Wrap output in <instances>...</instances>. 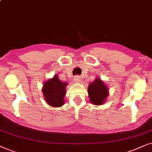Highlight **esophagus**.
<instances>
[{"instance_id":"esophagus-1","label":"esophagus","mask_w":152,"mask_h":152,"mask_svg":"<svg viewBox=\"0 0 152 152\" xmlns=\"http://www.w3.org/2000/svg\"><path fill=\"white\" fill-rule=\"evenodd\" d=\"M74 83H80L81 82V78H80V76H76L74 78Z\"/></svg>"}]
</instances>
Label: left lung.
Instances as JSON below:
<instances>
[{
    "label": "left lung",
    "instance_id": "1",
    "mask_svg": "<svg viewBox=\"0 0 152 152\" xmlns=\"http://www.w3.org/2000/svg\"><path fill=\"white\" fill-rule=\"evenodd\" d=\"M90 102L94 105H102L108 96V88L99 78L90 83L88 89Z\"/></svg>",
    "mask_w": 152,
    "mask_h": 152
}]
</instances>
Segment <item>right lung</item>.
Returning <instances> with one entry per match:
<instances>
[{"instance_id":"right-lung-1","label":"right lung","mask_w":152,"mask_h":152,"mask_svg":"<svg viewBox=\"0 0 152 152\" xmlns=\"http://www.w3.org/2000/svg\"><path fill=\"white\" fill-rule=\"evenodd\" d=\"M66 86L67 83L62 82L58 78V75H55L53 78L45 81L42 88V92L46 102L53 107L63 106Z\"/></svg>"}]
</instances>
